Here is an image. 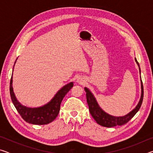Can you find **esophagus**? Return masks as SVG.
Segmentation results:
<instances>
[{
  "instance_id": "esophagus-1",
  "label": "esophagus",
  "mask_w": 153,
  "mask_h": 153,
  "mask_svg": "<svg viewBox=\"0 0 153 153\" xmlns=\"http://www.w3.org/2000/svg\"><path fill=\"white\" fill-rule=\"evenodd\" d=\"M77 82H78L79 84H83V83H84V80L82 79H80V78H79V79H77Z\"/></svg>"
}]
</instances>
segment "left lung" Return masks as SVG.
I'll return each instance as SVG.
<instances>
[{"label": "left lung", "instance_id": "8db88e82", "mask_svg": "<svg viewBox=\"0 0 153 153\" xmlns=\"http://www.w3.org/2000/svg\"><path fill=\"white\" fill-rule=\"evenodd\" d=\"M135 61L139 67L140 74V68L139 63L137 61L136 58ZM140 81L141 97L140 98L138 105H136V107L134 108L132 111L128 113L127 115L124 116H119V117L109 115V114H108L107 113H106L105 111H103L102 108H100L99 105L98 104L97 99H96V98L94 97V94H92L91 91H90L88 88L85 87L84 90L86 92V100L88 105L89 107L90 113L92 115V117L96 121H97V123L103 127H107V128H111V127H115L117 126H122L124 125V124H126V123H128L139 111L142 103V100H143V85H142V82L141 79Z\"/></svg>", "mask_w": 153, "mask_h": 153}]
</instances>
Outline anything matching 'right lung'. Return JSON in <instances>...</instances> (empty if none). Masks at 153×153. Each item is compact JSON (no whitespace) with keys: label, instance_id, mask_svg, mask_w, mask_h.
<instances>
[{"label":"right lung","instance_id":"1","mask_svg":"<svg viewBox=\"0 0 153 153\" xmlns=\"http://www.w3.org/2000/svg\"><path fill=\"white\" fill-rule=\"evenodd\" d=\"M73 86L74 82H69V84L65 85L56 93V94L54 96V97L52 98L50 102L42 107L35 108L27 107L21 104L15 97L13 88L12 74L11 81H10V94H11V100L15 107L16 108L17 111L22 116V117L26 122L34 124V125H45V124L52 122L57 117L59 111H60V106L62 100L67 93Z\"/></svg>","mask_w":153,"mask_h":153}]
</instances>
